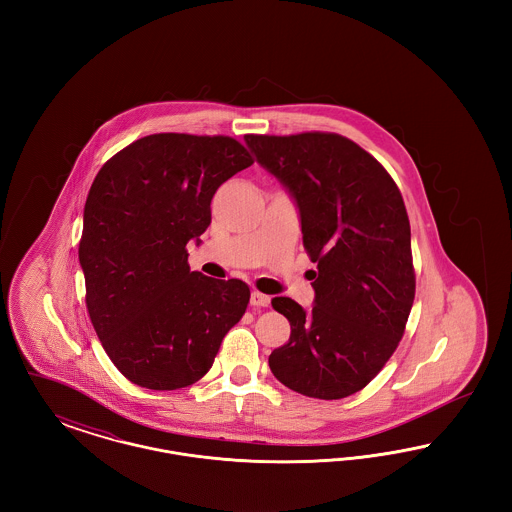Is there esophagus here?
Returning <instances> with one entry per match:
<instances>
[{
	"label": "esophagus",
	"mask_w": 512,
	"mask_h": 512,
	"mask_svg": "<svg viewBox=\"0 0 512 512\" xmlns=\"http://www.w3.org/2000/svg\"><path fill=\"white\" fill-rule=\"evenodd\" d=\"M251 305L253 307H268L270 305V297L267 293L253 292L251 293Z\"/></svg>",
	"instance_id": "1"
}]
</instances>
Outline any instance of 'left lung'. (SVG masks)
<instances>
[{"instance_id": "obj_1", "label": "left lung", "mask_w": 512, "mask_h": 512, "mask_svg": "<svg viewBox=\"0 0 512 512\" xmlns=\"http://www.w3.org/2000/svg\"><path fill=\"white\" fill-rule=\"evenodd\" d=\"M261 167L293 195L315 305L272 307L290 320L268 366L286 388L317 399L363 390L390 361L414 301L411 224L401 192L365 149L332 132L247 134Z\"/></svg>"}]
</instances>
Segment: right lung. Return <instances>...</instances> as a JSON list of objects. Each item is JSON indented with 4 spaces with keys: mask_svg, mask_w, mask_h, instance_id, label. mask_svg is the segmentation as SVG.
Masks as SVG:
<instances>
[{
    "mask_svg": "<svg viewBox=\"0 0 512 512\" xmlns=\"http://www.w3.org/2000/svg\"><path fill=\"white\" fill-rule=\"evenodd\" d=\"M253 165L230 136L151 134L113 155L84 205L78 259L99 341L132 384L180 390L203 378L244 317L249 288L188 265L220 184Z\"/></svg>",
    "mask_w": 512,
    "mask_h": 512,
    "instance_id": "right-lung-1",
    "label": "right lung"
}]
</instances>
